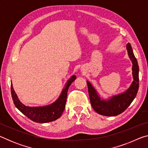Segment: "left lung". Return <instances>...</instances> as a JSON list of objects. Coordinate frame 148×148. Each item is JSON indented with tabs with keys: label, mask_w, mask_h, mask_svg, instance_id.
Returning <instances> with one entry per match:
<instances>
[{
	"label": "left lung",
	"mask_w": 148,
	"mask_h": 148,
	"mask_svg": "<svg viewBox=\"0 0 148 148\" xmlns=\"http://www.w3.org/2000/svg\"><path fill=\"white\" fill-rule=\"evenodd\" d=\"M126 48L132 64V74L133 77V81L126 91L104 99L100 97L95 87L87 80L91 106L95 112L101 115L116 116L121 114L129 106L136 96L139 87V67L131 44H127Z\"/></svg>",
	"instance_id": "obj_1"
}]
</instances>
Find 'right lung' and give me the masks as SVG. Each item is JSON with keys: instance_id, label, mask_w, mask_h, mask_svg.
Segmentation results:
<instances>
[{"instance_id": "right-lung-1", "label": "right lung", "mask_w": 148, "mask_h": 148, "mask_svg": "<svg viewBox=\"0 0 148 148\" xmlns=\"http://www.w3.org/2000/svg\"><path fill=\"white\" fill-rule=\"evenodd\" d=\"M76 78V76L73 75L71 78L67 80L61 95H59L56 101L51 104L43 106H27L19 101L17 94L14 90L13 85L11 84V93L15 106L22 114L26 116L32 121L44 123L53 121L61 116L63 112L65 104H66L67 92L69 86Z\"/></svg>"}]
</instances>
